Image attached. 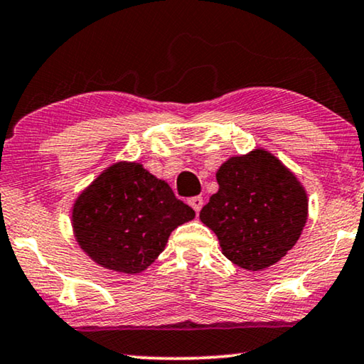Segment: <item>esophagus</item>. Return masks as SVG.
<instances>
[{
	"label": "esophagus",
	"mask_w": 364,
	"mask_h": 364,
	"mask_svg": "<svg viewBox=\"0 0 364 364\" xmlns=\"http://www.w3.org/2000/svg\"><path fill=\"white\" fill-rule=\"evenodd\" d=\"M188 203H189V205H191L194 210H196V213H199L200 208H203L204 200H203V198H200V196H193V198H189Z\"/></svg>",
	"instance_id": "1"
}]
</instances>
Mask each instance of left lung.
Returning <instances> with one entry per match:
<instances>
[{
  "label": "left lung",
  "mask_w": 364,
  "mask_h": 364,
  "mask_svg": "<svg viewBox=\"0 0 364 364\" xmlns=\"http://www.w3.org/2000/svg\"><path fill=\"white\" fill-rule=\"evenodd\" d=\"M219 191L199 217L222 253L248 271L279 262L299 240L307 196L296 176L264 150L227 160L217 171Z\"/></svg>",
  "instance_id": "8db88e82"
}]
</instances>
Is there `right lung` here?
Here are the masks:
<instances>
[{"label": "right lung", "instance_id": "right-lung-1", "mask_svg": "<svg viewBox=\"0 0 364 364\" xmlns=\"http://www.w3.org/2000/svg\"><path fill=\"white\" fill-rule=\"evenodd\" d=\"M196 213L139 164H116L80 194L73 230L101 267L134 274L164 252L168 237Z\"/></svg>", "mask_w": 364, "mask_h": 364}]
</instances>
